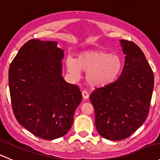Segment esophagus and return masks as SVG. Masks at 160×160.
Instances as JSON below:
<instances>
[{
  "instance_id": "obj_1",
  "label": "esophagus",
  "mask_w": 160,
  "mask_h": 160,
  "mask_svg": "<svg viewBox=\"0 0 160 160\" xmlns=\"http://www.w3.org/2000/svg\"><path fill=\"white\" fill-rule=\"evenodd\" d=\"M82 97H83L84 99H87L88 98V96H88V93L86 91H85V90L82 92Z\"/></svg>"
}]
</instances>
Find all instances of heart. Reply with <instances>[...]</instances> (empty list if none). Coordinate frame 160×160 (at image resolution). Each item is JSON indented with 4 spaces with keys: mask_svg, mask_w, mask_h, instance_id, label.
Wrapping results in <instances>:
<instances>
[{
    "mask_svg": "<svg viewBox=\"0 0 160 160\" xmlns=\"http://www.w3.org/2000/svg\"><path fill=\"white\" fill-rule=\"evenodd\" d=\"M67 70L74 78H78L82 71L86 72V81L92 87L109 85L119 75L123 67L121 57L103 50H87L80 53L76 60L68 57Z\"/></svg>",
    "mask_w": 160,
    "mask_h": 160,
    "instance_id": "obj_1",
    "label": "heart"
}]
</instances>
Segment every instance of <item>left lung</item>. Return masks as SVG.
I'll return each instance as SVG.
<instances>
[{
	"label": "left lung",
	"mask_w": 160,
	"mask_h": 160,
	"mask_svg": "<svg viewBox=\"0 0 160 160\" xmlns=\"http://www.w3.org/2000/svg\"><path fill=\"white\" fill-rule=\"evenodd\" d=\"M125 56L119 78L89 96L95 110V125L104 138L120 141L142 125L150 108L154 75L140 47L120 40Z\"/></svg>",
	"instance_id": "left-lung-1"
}]
</instances>
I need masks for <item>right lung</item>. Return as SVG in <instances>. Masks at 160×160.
<instances>
[{
	"label": "right lung",
	"instance_id": "obj_1",
	"mask_svg": "<svg viewBox=\"0 0 160 160\" xmlns=\"http://www.w3.org/2000/svg\"><path fill=\"white\" fill-rule=\"evenodd\" d=\"M64 50L55 41L32 39L11 63L8 83L18 122L34 135L53 140L68 132L82 96L62 77Z\"/></svg>",
	"mask_w": 160,
	"mask_h": 160
}]
</instances>
